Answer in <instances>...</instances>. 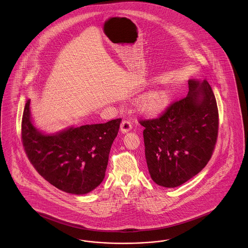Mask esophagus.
Here are the masks:
<instances>
[{
    "label": "esophagus",
    "instance_id": "esophagus-1",
    "mask_svg": "<svg viewBox=\"0 0 248 248\" xmlns=\"http://www.w3.org/2000/svg\"><path fill=\"white\" fill-rule=\"evenodd\" d=\"M132 129V124L128 120H124L121 124V131L123 134H125Z\"/></svg>",
    "mask_w": 248,
    "mask_h": 248
}]
</instances>
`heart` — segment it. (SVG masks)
I'll return each mask as SVG.
<instances>
[{"mask_svg": "<svg viewBox=\"0 0 248 248\" xmlns=\"http://www.w3.org/2000/svg\"><path fill=\"white\" fill-rule=\"evenodd\" d=\"M170 103V94L164 89L151 90L142 95L138 102V110L148 117L163 113Z\"/></svg>", "mask_w": 248, "mask_h": 248, "instance_id": "b5f03b06", "label": "heart"}]
</instances>
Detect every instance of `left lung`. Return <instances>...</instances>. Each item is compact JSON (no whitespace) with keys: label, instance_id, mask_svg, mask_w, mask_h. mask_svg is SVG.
Masks as SVG:
<instances>
[{"label":"left lung","instance_id":"8db88e82","mask_svg":"<svg viewBox=\"0 0 248 248\" xmlns=\"http://www.w3.org/2000/svg\"><path fill=\"white\" fill-rule=\"evenodd\" d=\"M189 93L158 119L140 122L145 127V156L152 179L175 188L196 176L212 156L218 130V110L206 79H189Z\"/></svg>","mask_w":248,"mask_h":248}]
</instances>
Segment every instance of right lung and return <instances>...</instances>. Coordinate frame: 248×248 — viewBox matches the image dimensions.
<instances>
[{
  "label": "right lung",
  "mask_w": 248,
  "mask_h": 248,
  "mask_svg": "<svg viewBox=\"0 0 248 248\" xmlns=\"http://www.w3.org/2000/svg\"><path fill=\"white\" fill-rule=\"evenodd\" d=\"M30 105L28 99L22 116V142L38 173L68 193L80 195L94 190L105 177L108 154L122 119L71 125L46 134L36 127Z\"/></svg>",
  "instance_id": "right-lung-1"
}]
</instances>
